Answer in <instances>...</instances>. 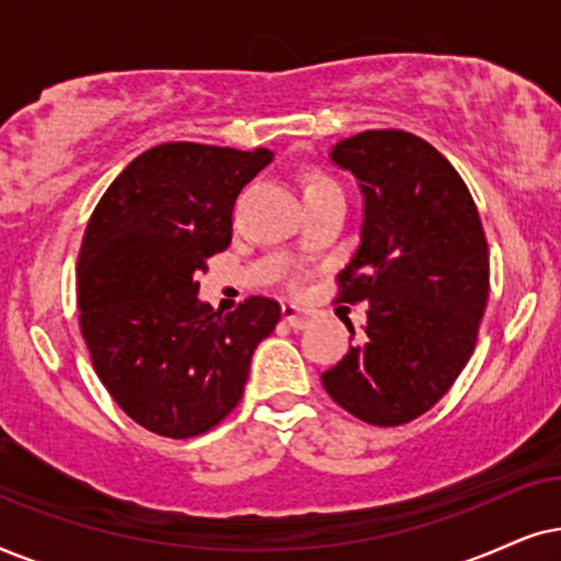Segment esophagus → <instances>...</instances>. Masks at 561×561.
<instances>
[{"label":"esophagus","mask_w":561,"mask_h":561,"mask_svg":"<svg viewBox=\"0 0 561 561\" xmlns=\"http://www.w3.org/2000/svg\"><path fill=\"white\" fill-rule=\"evenodd\" d=\"M282 318H285V323L289 328H297V331H302L305 325L310 323V312H305L297 308V305H282Z\"/></svg>","instance_id":"1"}]
</instances>
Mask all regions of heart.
Instances as JSON below:
<instances>
[{"instance_id":"b5f03b06","label":"heart","mask_w":561,"mask_h":561,"mask_svg":"<svg viewBox=\"0 0 561 561\" xmlns=\"http://www.w3.org/2000/svg\"><path fill=\"white\" fill-rule=\"evenodd\" d=\"M323 186H339V184H335L331 176L318 174V171H312V174H308V179H305V192H308V190H323Z\"/></svg>"}]
</instances>
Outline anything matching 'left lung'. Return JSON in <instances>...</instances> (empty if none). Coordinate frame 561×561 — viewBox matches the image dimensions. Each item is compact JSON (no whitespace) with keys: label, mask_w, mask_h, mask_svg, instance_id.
<instances>
[{"label":"left lung","mask_w":561,"mask_h":561,"mask_svg":"<svg viewBox=\"0 0 561 561\" xmlns=\"http://www.w3.org/2000/svg\"><path fill=\"white\" fill-rule=\"evenodd\" d=\"M331 159L364 194L362 243L335 276V300L369 310L362 339L320 379L358 421L402 425L436 405L472 356L490 295L488 238L465 179L413 133L364 130Z\"/></svg>","instance_id":"left-lung-1"}]
</instances>
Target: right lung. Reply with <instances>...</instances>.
Segmentation results:
<instances>
[{
    "label": "right lung",
    "mask_w": 561,
    "mask_h": 561,
    "mask_svg": "<svg viewBox=\"0 0 561 561\" xmlns=\"http://www.w3.org/2000/svg\"><path fill=\"white\" fill-rule=\"evenodd\" d=\"M272 156L161 144L123 169L87 222L79 328L96 377L146 431L192 438L215 428L279 323V302L261 295L228 316L197 300L199 272L233 236L238 192Z\"/></svg>",
    "instance_id": "add662e5"
}]
</instances>
